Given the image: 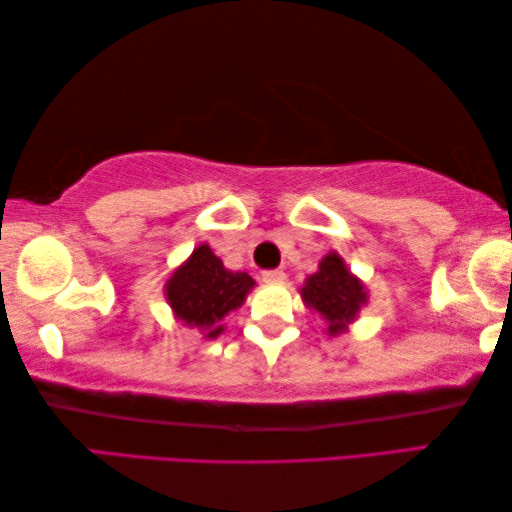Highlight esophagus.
<instances>
[{"label":"esophagus","instance_id":"34e87169","mask_svg":"<svg viewBox=\"0 0 512 512\" xmlns=\"http://www.w3.org/2000/svg\"><path fill=\"white\" fill-rule=\"evenodd\" d=\"M263 281L265 283H283V281H286V274H283L281 270H265Z\"/></svg>","mask_w":512,"mask_h":512}]
</instances>
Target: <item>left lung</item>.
I'll list each match as a JSON object with an SVG mask.
<instances>
[{"mask_svg":"<svg viewBox=\"0 0 512 512\" xmlns=\"http://www.w3.org/2000/svg\"><path fill=\"white\" fill-rule=\"evenodd\" d=\"M300 293L304 304L325 318L327 332L332 336L343 334L368 302L364 283L348 270L336 251H329L322 258L318 272L304 281Z\"/></svg>","mask_w":512,"mask_h":512,"instance_id":"1","label":"left lung"}]
</instances>
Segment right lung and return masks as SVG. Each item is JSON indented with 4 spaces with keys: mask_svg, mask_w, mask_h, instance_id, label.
I'll return each mask as SVG.
<instances>
[{
    "mask_svg": "<svg viewBox=\"0 0 512 512\" xmlns=\"http://www.w3.org/2000/svg\"><path fill=\"white\" fill-rule=\"evenodd\" d=\"M254 286L247 272L226 270L208 245H199L171 274L164 297L180 322L201 329L206 338H217L224 332L222 320L242 306Z\"/></svg>",
    "mask_w": 512,
    "mask_h": 512,
    "instance_id": "obj_1",
    "label": "right lung"
}]
</instances>
